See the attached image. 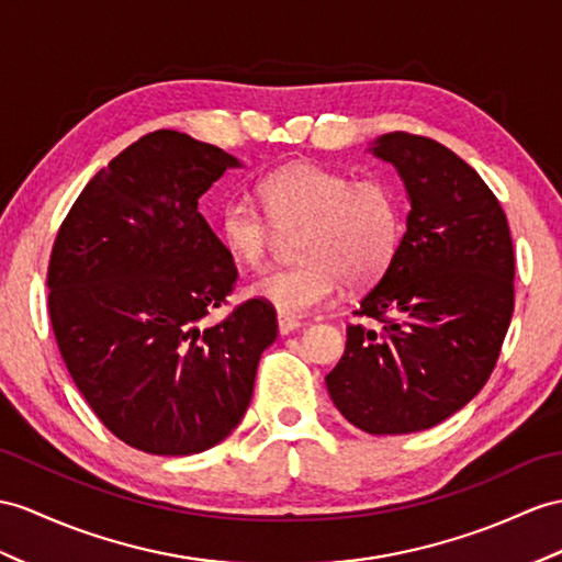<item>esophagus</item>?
I'll return each instance as SVG.
<instances>
[{"label":"esophagus","instance_id":"esophagus-1","mask_svg":"<svg viewBox=\"0 0 562 562\" xmlns=\"http://www.w3.org/2000/svg\"><path fill=\"white\" fill-rule=\"evenodd\" d=\"M279 334L281 336H289V334H293L295 328H300L303 324H300L297 319H293V317H285V314H279Z\"/></svg>","mask_w":562,"mask_h":562}]
</instances>
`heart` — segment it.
Returning <instances> with one entry per match:
<instances>
[{
	"label": "heart",
	"mask_w": 562,
	"mask_h": 562,
	"mask_svg": "<svg viewBox=\"0 0 562 562\" xmlns=\"http://www.w3.org/2000/svg\"><path fill=\"white\" fill-rule=\"evenodd\" d=\"M255 193L266 212L248 200H231L218 214V234L243 267L262 269L277 245L272 226L300 231L295 252L303 262L265 273L248 289L285 317L328 305L344 281H376L398 250L403 212L384 181L352 183L346 173L300 161L265 176Z\"/></svg>",
	"instance_id": "b5f03b06"
}]
</instances>
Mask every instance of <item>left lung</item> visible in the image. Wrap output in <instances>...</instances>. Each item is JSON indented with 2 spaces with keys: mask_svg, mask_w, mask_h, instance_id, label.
<instances>
[{
  "mask_svg": "<svg viewBox=\"0 0 562 562\" xmlns=\"http://www.w3.org/2000/svg\"><path fill=\"white\" fill-rule=\"evenodd\" d=\"M367 153L398 171L407 228L355 310L384 326H348L326 389L358 429L413 434L456 415L494 372L515 307L513 240L482 176L441 143L386 133Z\"/></svg>",
  "mask_w": 562,
  "mask_h": 562,
  "instance_id": "obj_1",
  "label": "left lung"
}]
</instances>
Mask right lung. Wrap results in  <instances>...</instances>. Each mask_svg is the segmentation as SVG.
<instances>
[{
    "label": "right lung",
    "instance_id": "1",
    "mask_svg": "<svg viewBox=\"0 0 562 562\" xmlns=\"http://www.w3.org/2000/svg\"><path fill=\"white\" fill-rule=\"evenodd\" d=\"M243 164L178 131L123 149L83 188L54 240L47 289L68 374L116 439L153 456L222 443L277 340L262 300L202 326L238 271L198 210Z\"/></svg>",
    "mask_w": 562,
    "mask_h": 562
}]
</instances>
